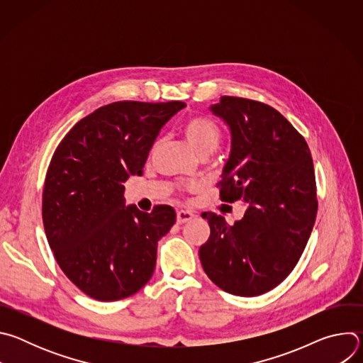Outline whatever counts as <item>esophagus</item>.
<instances>
[{
	"label": "esophagus",
	"instance_id": "34e87169",
	"mask_svg": "<svg viewBox=\"0 0 363 363\" xmlns=\"http://www.w3.org/2000/svg\"><path fill=\"white\" fill-rule=\"evenodd\" d=\"M192 218H194V214L191 211H188V210H179L177 213V223L178 224H185V223L191 221Z\"/></svg>",
	"mask_w": 363,
	"mask_h": 363
}]
</instances>
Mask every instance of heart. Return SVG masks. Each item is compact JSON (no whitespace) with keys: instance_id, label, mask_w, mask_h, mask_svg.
Listing matches in <instances>:
<instances>
[{"instance_id":"obj_1","label":"heart","mask_w":363,"mask_h":363,"mask_svg":"<svg viewBox=\"0 0 363 363\" xmlns=\"http://www.w3.org/2000/svg\"><path fill=\"white\" fill-rule=\"evenodd\" d=\"M182 132L189 146L198 155H210L221 142L220 128L211 119L203 116L188 119L182 126Z\"/></svg>"}]
</instances>
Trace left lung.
<instances>
[{
	"instance_id": "1",
	"label": "left lung",
	"mask_w": 363,
	"mask_h": 363,
	"mask_svg": "<svg viewBox=\"0 0 363 363\" xmlns=\"http://www.w3.org/2000/svg\"><path fill=\"white\" fill-rule=\"evenodd\" d=\"M210 111L231 133L220 196L242 201L245 213L233 225L214 213L202 214L211 234L199 247V260L224 291L260 296L291 273L313 230L312 155L291 123L262 101L223 96Z\"/></svg>"
}]
</instances>
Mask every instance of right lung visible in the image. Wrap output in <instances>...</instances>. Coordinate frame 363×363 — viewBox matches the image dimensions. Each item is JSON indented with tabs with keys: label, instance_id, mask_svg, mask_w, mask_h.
<instances>
[{
	"label": "right lung",
	"instance_id": "1",
	"mask_svg": "<svg viewBox=\"0 0 363 363\" xmlns=\"http://www.w3.org/2000/svg\"><path fill=\"white\" fill-rule=\"evenodd\" d=\"M184 101H115L79 121L57 146L43 191V223L63 273L87 296L115 301L152 277L158 241L175 224L169 205H126L123 182Z\"/></svg>",
	"mask_w": 363,
	"mask_h": 363
}]
</instances>
